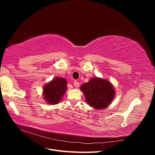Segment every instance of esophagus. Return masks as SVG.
I'll use <instances>...</instances> for the list:
<instances>
[{"mask_svg": "<svg viewBox=\"0 0 155 155\" xmlns=\"http://www.w3.org/2000/svg\"><path fill=\"white\" fill-rule=\"evenodd\" d=\"M74 86L76 87H78L79 86V83L77 81H75L74 83Z\"/></svg>", "mask_w": 155, "mask_h": 155, "instance_id": "esophagus-1", "label": "esophagus"}]
</instances>
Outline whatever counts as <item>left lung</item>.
Returning a JSON list of instances; mask_svg holds the SVG:
<instances>
[{
  "label": "left lung",
  "mask_w": 155,
  "mask_h": 155,
  "mask_svg": "<svg viewBox=\"0 0 155 155\" xmlns=\"http://www.w3.org/2000/svg\"><path fill=\"white\" fill-rule=\"evenodd\" d=\"M87 104L96 109H103L110 105L115 91L110 81L99 78L91 79L80 88Z\"/></svg>",
  "instance_id": "1"
}]
</instances>
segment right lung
Returning <instances> with one entry per match:
<instances>
[{"label":"right lung","mask_w":155,"mask_h":155,"mask_svg":"<svg viewBox=\"0 0 155 155\" xmlns=\"http://www.w3.org/2000/svg\"><path fill=\"white\" fill-rule=\"evenodd\" d=\"M67 83L65 79L57 77L45 85L43 93L45 100L50 105L59 103L67 89Z\"/></svg>","instance_id":"add662e5"}]
</instances>
